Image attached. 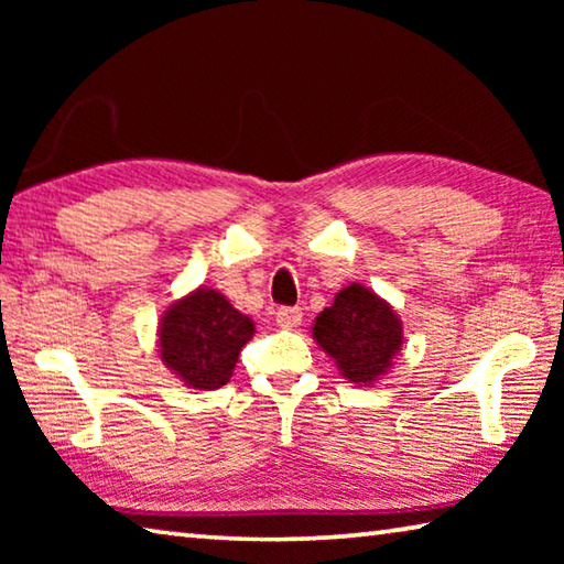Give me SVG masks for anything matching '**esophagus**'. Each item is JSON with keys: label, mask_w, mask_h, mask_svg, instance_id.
Masks as SVG:
<instances>
[{"label": "esophagus", "mask_w": 564, "mask_h": 564, "mask_svg": "<svg viewBox=\"0 0 564 564\" xmlns=\"http://www.w3.org/2000/svg\"><path fill=\"white\" fill-rule=\"evenodd\" d=\"M301 321H303V313L299 308H281L279 313H275V323H279V326L285 330L299 328Z\"/></svg>", "instance_id": "1"}]
</instances>
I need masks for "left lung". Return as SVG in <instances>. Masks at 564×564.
Wrapping results in <instances>:
<instances>
[{
    "label": "left lung",
    "instance_id": "left-lung-1",
    "mask_svg": "<svg viewBox=\"0 0 564 564\" xmlns=\"http://www.w3.org/2000/svg\"><path fill=\"white\" fill-rule=\"evenodd\" d=\"M313 340L352 386L383 380L403 350V321L383 295L348 283L313 321Z\"/></svg>",
    "mask_w": 564,
    "mask_h": 564
}]
</instances>
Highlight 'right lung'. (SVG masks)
<instances>
[{
	"label": "right lung",
	"instance_id": "obj_1",
	"mask_svg": "<svg viewBox=\"0 0 564 564\" xmlns=\"http://www.w3.org/2000/svg\"><path fill=\"white\" fill-rule=\"evenodd\" d=\"M253 333L256 323L236 311L221 291L198 285L161 313L159 358L186 388L218 390L231 380Z\"/></svg>",
	"mask_w": 564,
	"mask_h": 564
}]
</instances>
